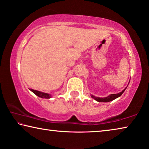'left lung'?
Wrapping results in <instances>:
<instances>
[{
    "label": "left lung",
    "mask_w": 149,
    "mask_h": 149,
    "mask_svg": "<svg viewBox=\"0 0 149 149\" xmlns=\"http://www.w3.org/2000/svg\"><path fill=\"white\" fill-rule=\"evenodd\" d=\"M127 88H125V89L123 90V91H121V92H119V93H118V94H110L107 97H96L93 96V95L91 94V97H92V98H94L95 100H96L97 102H110V101H112L113 100L116 99L117 97H118L121 96V95H122V94L124 92V91H125V89Z\"/></svg>",
    "instance_id": "1"
}]
</instances>
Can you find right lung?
<instances>
[{
	"label": "right lung",
	"instance_id": "obj_1",
	"mask_svg": "<svg viewBox=\"0 0 149 149\" xmlns=\"http://www.w3.org/2000/svg\"><path fill=\"white\" fill-rule=\"evenodd\" d=\"M30 91L32 92H33V93L35 94L36 96H38L40 97H42V98L49 99V98H51V97H52V96H51L50 94H47V93H44V92L38 91H36V90H33V89H30Z\"/></svg>",
	"mask_w": 149,
	"mask_h": 149
}]
</instances>
